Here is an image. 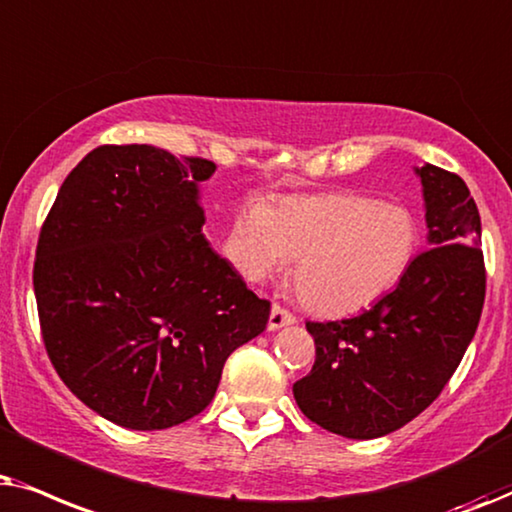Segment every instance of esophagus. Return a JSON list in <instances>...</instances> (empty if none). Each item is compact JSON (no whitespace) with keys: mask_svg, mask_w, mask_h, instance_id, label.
<instances>
[{"mask_svg":"<svg viewBox=\"0 0 512 512\" xmlns=\"http://www.w3.org/2000/svg\"><path fill=\"white\" fill-rule=\"evenodd\" d=\"M295 323V316L285 309L281 304H274L271 306V313H269V330H278V327L283 325H292Z\"/></svg>","mask_w":512,"mask_h":512,"instance_id":"1","label":"esophagus"}]
</instances>
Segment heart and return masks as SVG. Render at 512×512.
Segmentation results:
<instances>
[{"label":"heart","instance_id":"heart-1","mask_svg":"<svg viewBox=\"0 0 512 512\" xmlns=\"http://www.w3.org/2000/svg\"><path fill=\"white\" fill-rule=\"evenodd\" d=\"M236 257L243 276L264 281L297 260L292 285L306 309L346 316L377 302L405 276L419 227L398 203L349 192L252 203L238 215Z\"/></svg>","mask_w":512,"mask_h":512}]
</instances>
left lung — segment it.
I'll return each mask as SVG.
<instances>
[{"mask_svg":"<svg viewBox=\"0 0 512 512\" xmlns=\"http://www.w3.org/2000/svg\"><path fill=\"white\" fill-rule=\"evenodd\" d=\"M417 175L431 248L367 311L306 323L316 363L292 393L304 417L344 438H381L419 417L480 323L487 271L478 206L456 173L426 163Z\"/></svg>","mask_w":512,"mask_h":512,"instance_id":"8db88e82","label":"left lung"}]
</instances>
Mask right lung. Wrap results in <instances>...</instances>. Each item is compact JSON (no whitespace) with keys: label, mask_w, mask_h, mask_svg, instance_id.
Here are the masks:
<instances>
[{"label":"right lung","mask_w":512,"mask_h":512,"mask_svg":"<svg viewBox=\"0 0 512 512\" xmlns=\"http://www.w3.org/2000/svg\"><path fill=\"white\" fill-rule=\"evenodd\" d=\"M215 163L102 145L65 177L32 283L58 377L100 417L161 431L206 410L271 304L210 248L199 182Z\"/></svg>","instance_id":"obj_1"}]
</instances>
